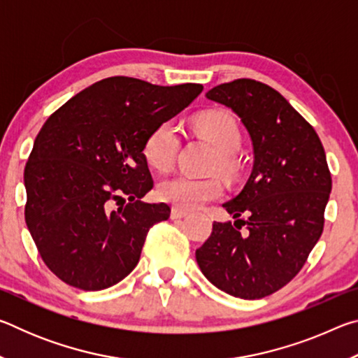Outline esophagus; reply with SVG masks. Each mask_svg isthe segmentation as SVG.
I'll return each instance as SVG.
<instances>
[{
    "label": "esophagus",
    "instance_id": "34e87169",
    "mask_svg": "<svg viewBox=\"0 0 358 358\" xmlns=\"http://www.w3.org/2000/svg\"><path fill=\"white\" fill-rule=\"evenodd\" d=\"M187 215V211L185 210H180L177 207H173L172 211H171V217L172 220H181V217H185Z\"/></svg>",
    "mask_w": 358,
    "mask_h": 358
}]
</instances>
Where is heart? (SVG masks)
<instances>
[{
    "mask_svg": "<svg viewBox=\"0 0 358 358\" xmlns=\"http://www.w3.org/2000/svg\"><path fill=\"white\" fill-rule=\"evenodd\" d=\"M199 136L217 150L213 167L224 175H234L237 161L234 153L241 145V132L235 121L226 112H207L194 121ZM181 138L177 126L164 121L151 129L142 147L147 164L157 172L169 171L177 159ZM224 192L217 178H194L189 175H173L157 185V197L181 210H194L205 202L216 201Z\"/></svg>",
    "mask_w": 358,
    "mask_h": 358,
    "instance_id": "1",
    "label": "heart"
}]
</instances>
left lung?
Wrapping results in <instances>:
<instances>
[{
	"label": "left lung",
	"mask_w": 358,
	"mask_h": 358,
	"mask_svg": "<svg viewBox=\"0 0 358 358\" xmlns=\"http://www.w3.org/2000/svg\"><path fill=\"white\" fill-rule=\"evenodd\" d=\"M207 98L238 115L254 166L243 191L224 203L234 217L248 220L215 221L196 259L217 289L264 299L294 280L322 235L331 191L325 151L313 126L268 85L238 78L211 88Z\"/></svg>",
	"instance_id": "obj_1"
}]
</instances>
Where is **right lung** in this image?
Returning a JSON list of instances; mask_svg holds the SVG:
<instances>
[{
  "label": "right lung",
  "instance_id": "obj_1",
  "mask_svg": "<svg viewBox=\"0 0 358 358\" xmlns=\"http://www.w3.org/2000/svg\"><path fill=\"white\" fill-rule=\"evenodd\" d=\"M202 90L108 77L47 118L25 166V221L59 280L102 290L136 268L148 230L171 216L166 203L141 202L153 187L143 142ZM124 196L129 203L112 210Z\"/></svg>",
  "mask_w": 358,
  "mask_h": 358
}]
</instances>
